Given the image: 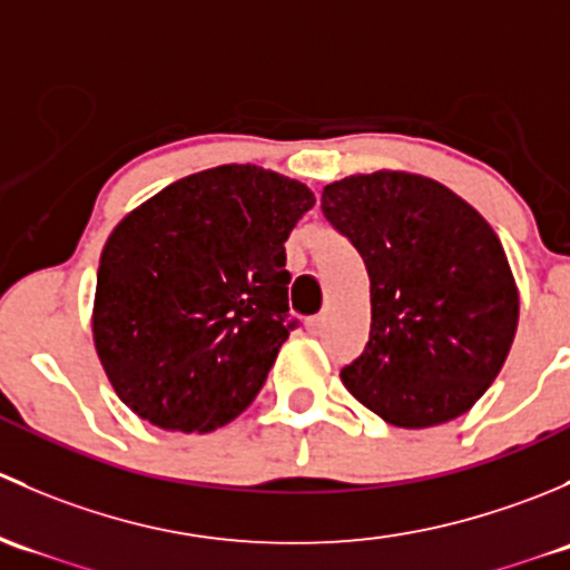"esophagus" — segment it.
I'll use <instances>...</instances> for the list:
<instances>
[{
  "mask_svg": "<svg viewBox=\"0 0 570 570\" xmlns=\"http://www.w3.org/2000/svg\"><path fill=\"white\" fill-rule=\"evenodd\" d=\"M306 325H308V331H312V333H322V325H325V317H322V314H317V317H308Z\"/></svg>",
  "mask_w": 570,
  "mask_h": 570,
  "instance_id": "obj_1",
  "label": "esophagus"
}]
</instances>
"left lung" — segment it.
Listing matches in <instances>:
<instances>
[{
	"instance_id": "obj_1",
	"label": "left lung",
	"mask_w": 570,
	"mask_h": 570,
	"mask_svg": "<svg viewBox=\"0 0 570 570\" xmlns=\"http://www.w3.org/2000/svg\"><path fill=\"white\" fill-rule=\"evenodd\" d=\"M322 215L361 253L372 327L344 386L394 428L469 411L502 370L519 292L493 228L433 178L377 170L322 189Z\"/></svg>"
}]
</instances>
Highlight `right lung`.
I'll list each match as a JSON object with an SVG mask.
<instances>
[{"mask_svg": "<svg viewBox=\"0 0 570 570\" xmlns=\"http://www.w3.org/2000/svg\"><path fill=\"white\" fill-rule=\"evenodd\" d=\"M314 206L301 181L220 165L115 226L96 275V353L120 400L174 433H209L262 392L289 317L286 248Z\"/></svg>", "mask_w": 570, "mask_h": 570, "instance_id": "obj_1", "label": "right lung"}]
</instances>
